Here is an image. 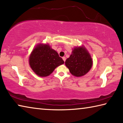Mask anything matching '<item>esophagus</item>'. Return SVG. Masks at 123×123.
I'll use <instances>...</instances> for the list:
<instances>
[{
    "instance_id": "34e87169",
    "label": "esophagus",
    "mask_w": 123,
    "mask_h": 123,
    "mask_svg": "<svg viewBox=\"0 0 123 123\" xmlns=\"http://www.w3.org/2000/svg\"><path fill=\"white\" fill-rule=\"evenodd\" d=\"M62 58H63V59L64 61V62H65V60H66V58H65V57H63Z\"/></svg>"
}]
</instances>
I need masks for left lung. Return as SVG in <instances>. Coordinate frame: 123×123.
Masks as SVG:
<instances>
[{
  "instance_id": "1",
  "label": "left lung",
  "mask_w": 123,
  "mask_h": 123,
  "mask_svg": "<svg viewBox=\"0 0 123 123\" xmlns=\"http://www.w3.org/2000/svg\"><path fill=\"white\" fill-rule=\"evenodd\" d=\"M65 65L71 74L76 77H81L89 71L92 65L91 56L85 48H75L70 57L65 61Z\"/></svg>"
}]
</instances>
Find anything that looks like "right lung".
<instances>
[{"label": "right lung", "mask_w": 123, "mask_h": 123, "mask_svg": "<svg viewBox=\"0 0 123 123\" xmlns=\"http://www.w3.org/2000/svg\"><path fill=\"white\" fill-rule=\"evenodd\" d=\"M30 65L39 76L46 77L64 63L58 53L49 45H39L32 51L29 58Z\"/></svg>", "instance_id": "add662e5"}]
</instances>
